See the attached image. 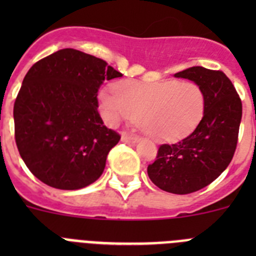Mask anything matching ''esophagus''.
<instances>
[{"label": "esophagus", "instance_id": "1", "mask_svg": "<svg viewBox=\"0 0 256 256\" xmlns=\"http://www.w3.org/2000/svg\"><path fill=\"white\" fill-rule=\"evenodd\" d=\"M138 140V136L128 134V133H123V134H122V141L126 142V144H136Z\"/></svg>", "mask_w": 256, "mask_h": 256}]
</instances>
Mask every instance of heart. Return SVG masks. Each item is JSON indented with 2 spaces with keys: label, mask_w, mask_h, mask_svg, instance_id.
<instances>
[{
  "label": "heart",
  "mask_w": 256,
  "mask_h": 256,
  "mask_svg": "<svg viewBox=\"0 0 256 256\" xmlns=\"http://www.w3.org/2000/svg\"><path fill=\"white\" fill-rule=\"evenodd\" d=\"M98 98L108 123L116 126L134 119L158 140H176L191 133L205 108L204 92L191 80H124L118 83L115 91H101Z\"/></svg>",
  "instance_id": "heart-1"
}]
</instances>
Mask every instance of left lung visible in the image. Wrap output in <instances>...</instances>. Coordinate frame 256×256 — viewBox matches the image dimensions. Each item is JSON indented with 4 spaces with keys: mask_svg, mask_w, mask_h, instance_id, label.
I'll return each instance as SVG.
<instances>
[{
    "mask_svg": "<svg viewBox=\"0 0 256 256\" xmlns=\"http://www.w3.org/2000/svg\"><path fill=\"white\" fill-rule=\"evenodd\" d=\"M174 76L200 86L205 97L204 115L186 138L160 144L148 174L162 191L186 195L206 187L230 165L237 148L242 104L220 70L192 66Z\"/></svg>",
    "mask_w": 256,
    "mask_h": 256,
    "instance_id": "8db88e82",
    "label": "left lung"
}]
</instances>
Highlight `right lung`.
Wrapping results in <instances>:
<instances>
[{
	"instance_id": "add662e5",
	"label": "right lung",
	"mask_w": 256,
	"mask_h": 256,
	"mask_svg": "<svg viewBox=\"0 0 256 256\" xmlns=\"http://www.w3.org/2000/svg\"><path fill=\"white\" fill-rule=\"evenodd\" d=\"M122 73L73 48L40 58L24 76L14 104L15 142L40 182L79 190L98 180L120 134L98 114L97 92Z\"/></svg>"
}]
</instances>
